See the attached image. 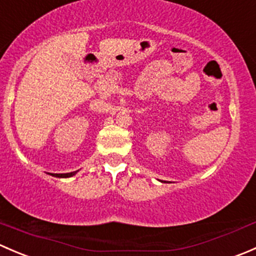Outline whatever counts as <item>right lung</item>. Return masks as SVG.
<instances>
[{"mask_svg": "<svg viewBox=\"0 0 256 256\" xmlns=\"http://www.w3.org/2000/svg\"><path fill=\"white\" fill-rule=\"evenodd\" d=\"M76 174V172H70V174H50L52 176H54V177H60V178H66V177H72V176H74V174Z\"/></svg>", "mask_w": 256, "mask_h": 256, "instance_id": "right-lung-1", "label": "right lung"}]
</instances>
